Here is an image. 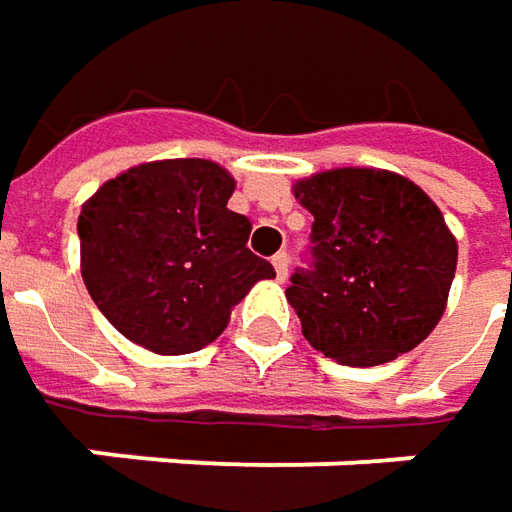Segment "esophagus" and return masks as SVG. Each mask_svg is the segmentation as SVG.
<instances>
[{
    "mask_svg": "<svg viewBox=\"0 0 512 512\" xmlns=\"http://www.w3.org/2000/svg\"><path fill=\"white\" fill-rule=\"evenodd\" d=\"M287 265H290V256H287L285 250H279V253L273 256V267H276V279H279V282H285L287 279Z\"/></svg>",
    "mask_w": 512,
    "mask_h": 512,
    "instance_id": "obj_1",
    "label": "esophagus"
}]
</instances>
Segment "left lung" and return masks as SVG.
I'll list each match as a JSON object with an SVG mask.
<instances>
[{
  "label": "left lung",
  "mask_w": 512,
  "mask_h": 512,
  "mask_svg": "<svg viewBox=\"0 0 512 512\" xmlns=\"http://www.w3.org/2000/svg\"><path fill=\"white\" fill-rule=\"evenodd\" d=\"M313 213L307 267L287 302L327 359L373 367L413 350L439 325L459 247L439 207L399 173L339 168L296 182Z\"/></svg>",
  "instance_id": "obj_1"
}]
</instances>
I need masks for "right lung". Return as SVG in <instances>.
Segmentation results:
<instances>
[{
    "label": "right lung",
    "mask_w": 512,
    "mask_h": 512,
    "mask_svg": "<svg viewBox=\"0 0 512 512\" xmlns=\"http://www.w3.org/2000/svg\"><path fill=\"white\" fill-rule=\"evenodd\" d=\"M236 182L207 159L148 162L99 187L79 213L82 279L130 342L196 353L276 270L250 247V219L227 210Z\"/></svg>",
    "instance_id": "add662e5"
}]
</instances>
